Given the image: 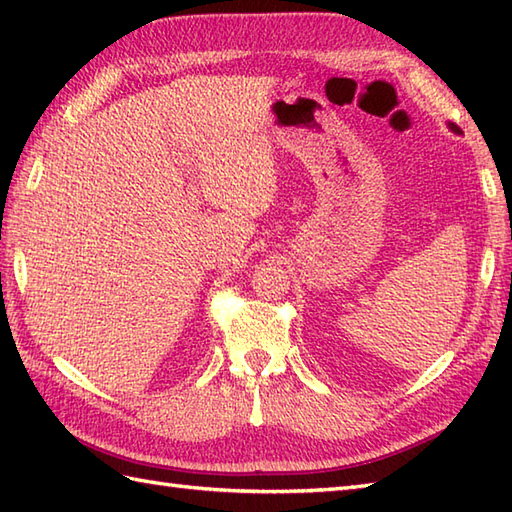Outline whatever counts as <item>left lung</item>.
Segmentation results:
<instances>
[{"mask_svg":"<svg viewBox=\"0 0 512 512\" xmlns=\"http://www.w3.org/2000/svg\"><path fill=\"white\" fill-rule=\"evenodd\" d=\"M449 129H451V132H453V134H460V127H458V125H455V123H449Z\"/></svg>","mask_w":512,"mask_h":512,"instance_id":"1","label":"left lung"}]
</instances>
